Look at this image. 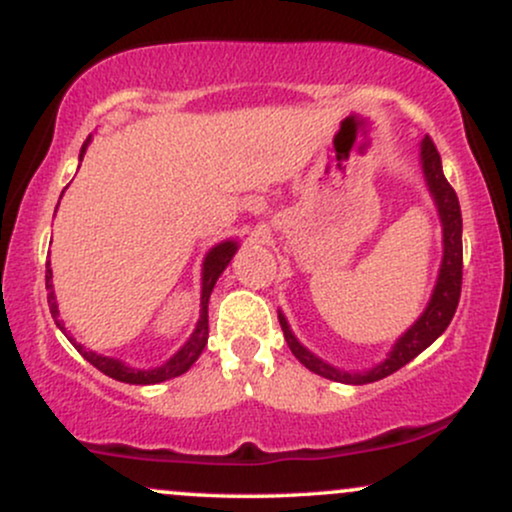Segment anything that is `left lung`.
<instances>
[{
	"instance_id": "1",
	"label": "left lung",
	"mask_w": 512,
	"mask_h": 512,
	"mask_svg": "<svg viewBox=\"0 0 512 512\" xmlns=\"http://www.w3.org/2000/svg\"><path fill=\"white\" fill-rule=\"evenodd\" d=\"M421 168H424L426 185L428 190H431L433 199H436L440 223H443V262H440V274L436 281V289H433L431 303L426 305L424 315L397 339L390 356H387L380 366L363 370V373H346V370L334 368L330 363L320 361V358L310 354V351L293 337L289 322H286V317L279 313L281 330H284V339L286 344H289V349L293 351V356H296L308 370L322 375V378H330L334 383L346 385H366L375 383V380H383L387 375L395 373V370L407 366L411 358L419 356L421 351L428 349L440 334L448 330L452 315H455L457 310V303H460L462 291V214L455 190H452L450 182L445 180L443 166H440V154L431 137H424V142H421Z\"/></svg>"
}]
</instances>
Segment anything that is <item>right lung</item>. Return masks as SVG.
I'll list each match as a JSON object with an SVG mask.
<instances>
[{"label": "right lung", "instance_id": "obj_1", "mask_svg": "<svg viewBox=\"0 0 512 512\" xmlns=\"http://www.w3.org/2000/svg\"><path fill=\"white\" fill-rule=\"evenodd\" d=\"M91 142V137L86 139L84 146H81V154L79 158H84L86 154V146ZM238 250V243H233V240H226V243H219L216 248H211L207 252V257H204V267H202V303H199V320H197V330L192 332V337L187 339L185 346L175 354L170 361L163 363L161 368H151V370H137V368H129L125 366L122 361H117V358H108V356H101L96 354V351H86L84 346L76 344L74 339H69V342L74 344V349L79 351L81 356L86 358L91 366H96L101 373L108 375V378L113 380H120V383H129V385H156V383H163V380H170V378H178V375L187 373L190 370L192 363L197 361L199 354L204 351V346H207V339H209V296L211 291H214V284L216 279H219L223 269L228 267V262H231V257L236 255ZM45 286H48V303H50V313L55 317L57 327L64 332V325L60 320H57V315H60V310H57V301H55V291H52V269H50V262H48V269H45ZM67 334V332H64Z\"/></svg>", "mask_w": 512, "mask_h": 512}]
</instances>
